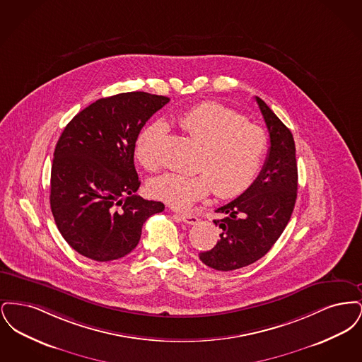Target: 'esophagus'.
Returning a JSON list of instances; mask_svg holds the SVG:
<instances>
[{
	"label": "esophagus",
	"instance_id": "1",
	"mask_svg": "<svg viewBox=\"0 0 362 362\" xmlns=\"http://www.w3.org/2000/svg\"><path fill=\"white\" fill-rule=\"evenodd\" d=\"M179 217V220H182L185 224L194 225L197 224L199 220L197 216L194 214H189V213H177L176 214Z\"/></svg>",
	"mask_w": 362,
	"mask_h": 362
}]
</instances>
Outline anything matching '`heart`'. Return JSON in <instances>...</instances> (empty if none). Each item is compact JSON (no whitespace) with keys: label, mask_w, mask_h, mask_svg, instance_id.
<instances>
[{"label":"heart","mask_w":362,"mask_h":362,"mask_svg":"<svg viewBox=\"0 0 362 362\" xmlns=\"http://www.w3.org/2000/svg\"><path fill=\"white\" fill-rule=\"evenodd\" d=\"M177 123L202 151L195 173H167L151 180L149 191L156 198L176 209H187L214 189L221 198L239 195L258 173L267 148L264 132L217 102H201L186 108ZM164 134V123L145 126L136 139L138 164L151 171L157 165V145Z\"/></svg>","instance_id":"b5f03b06"}]
</instances>
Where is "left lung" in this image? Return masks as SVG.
I'll use <instances>...</instances> for the list:
<instances>
[{"label": "left lung", "instance_id": "obj_1", "mask_svg": "<svg viewBox=\"0 0 362 362\" xmlns=\"http://www.w3.org/2000/svg\"><path fill=\"white\" fill-rule=\"evenodd\" d=\"M255 100L269 132L270 148L254 183L216 210L225 214L223 220L214 221L223 232L217 244L201 252L199 259L220 272L241 269L264 257L289 223L297 198L292 133L260 98Z\"/></svg>", "mask_w": 362, "mask_h": 362}]
</instances>
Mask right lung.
<instances>
[{"label": "right lung", "mask_w": 362, "mask_h": 362, "mask_svg": "<svg viewBox=\"0 0 362 362\" xmlns=\"http://www.w3.org/2000/svg\"><path fill=\"white\" fill-rule=\"evenodd\" d=\"M167 96L126 92L80 111L57 142L50 206L70 247L96 262L123 258L137 247L145 221L164 204L137 195L136 139Z\"/></svg>", "instance_id": "obj_1"}]
</instances>
